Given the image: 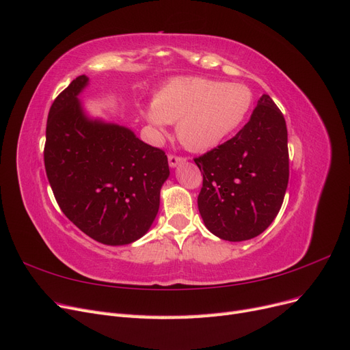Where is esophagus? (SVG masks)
<instances>
[{
  "mask_svg": "<svg viewBox=\"0 0 350 350\" xmlns=\"http://www.w3.org/2000/svg\"><path fill=\"white\" fill-rule=\"evenodd\" d=\"M167 162H169V166L171 167H176L178 165H181L185 162V159L181 157V156H175V154H169L167 157Z\"/></svg>",
  "mask_w": 350,
  "mask_h": 350,
  "instance_id": "34e87169",
  "label": "esophagus"
}]
</instances>
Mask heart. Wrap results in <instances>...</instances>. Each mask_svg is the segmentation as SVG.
I'll use <instances>...</instances> for the list:
<instances>
[{"mask_svg":"<svg viewBox=\"0 0 350 350\" xmlns=\"http://www.w3.org/2000/svg\"><path fill=\"white\" fill-rule=\"evenodd\" d=\"M252 100L245 84L176 77L154 94L153 105L143 111V116L159 133L176 122L178 139L187 149L207 152L239 129Z\"/></svg>","mask_w":350,"mask_h":350,"instance_id":"obj_1","label":"heart"}]
</instances>
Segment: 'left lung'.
Segmentation results:
<instances>
[{
    "instance_id": "8db88e82",
    "label": "left lung",
    "mask_w": 350,
    "mask_h": 350,
    "mask_svg": "<svg viewBox=\"0 0 350 350\" xmlns=\"http://www.w3.org/2000/svg\"><path fill=\"white\" fill-rule=\"evenodd\" d=\"M203 174L198 211L220 239L241 242L266 230L282 207L289 181L288 129L262 94L235 137L194 159Z\"/></svg>"
}]
</instances>
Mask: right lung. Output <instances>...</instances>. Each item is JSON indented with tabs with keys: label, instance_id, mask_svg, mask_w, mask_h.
<instances>
[{
	"label": "right lung",
	"instance_id": "obj_1",
	"mask_svg": "<svg viewBox=\"0 0 350 350\" xmlns=\"http://www.w3.org/2000/svg\"><path fill=\"white\" fill-rule=\"evenodd\" d=\"M79 76L52 103L45 169L57 203L74 225L105 245H129L149 232L169 178L167 157L124 125L93 118Z\"/></svg>",
	"mask_w": 350,
	"mask_h": 350
}]
</instances>
